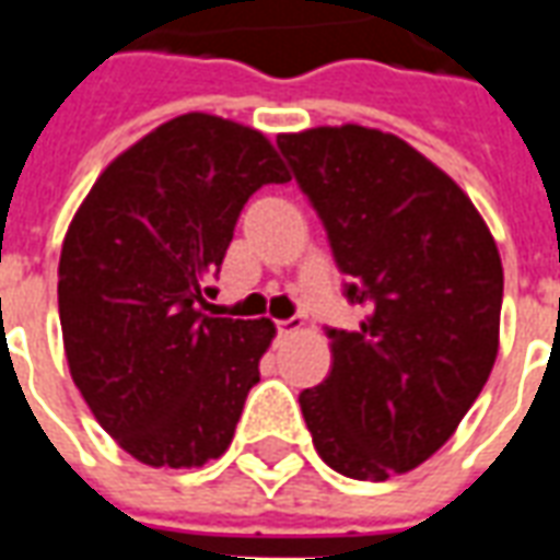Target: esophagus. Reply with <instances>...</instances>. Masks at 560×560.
<instances>
[{"mask_svg":"<svg viewBox=\"0 0 560 560\" xmlns=\"http://www.w3.org/2000/svg\"><path fill=\"white\" fill-rule=\"evenodd\" d=\"M296 329H303V320L300 317H288V320H279V332L281 336H291Z\"/></svg>","mask_w":560,"mask_h":560,"instance_id":"34e87169","label":"esophagus"}]
</instances>
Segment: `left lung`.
Segmentation results:
<instances>
[{"label": "left lung", "mask_w": 560, "mask_h": 560, "mask_svg": "<svg viewBox=\"0 0 560 560\" xmlns=\"http://www.w3.org/2000/svg\"><path fill=\"white\" fill-rule=\"evenodd\" d=\"M279 149L363 305L327 329L332 372L300 393L317 456L353 480L417 468L456 432L498 357L504 269L486 221L438 164L396 135L320 126Z\"/></svg>", "instance_id": "8db88e82"}]
</instances>
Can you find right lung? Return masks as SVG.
I'll list each match as a JSON object with an SVG mask.
<instances>
[{
	"mask_svg": "<svg viewBox=\"0 0 560 560\" xmlns=\"http://www.w3.org/2000/svg\"><path fill=\"white\" fill-rule=\"evenodd\" d=\"M288 179L257 128L183 114L116 155L68 224V369L104 432L149 468H200L231 446L276 327L200 305L245 200Z\"/></svg>",
	"mask_w": 560,
	"mask_h": 560,
	"instance_id": "right-lung-1",
	"label": "right lung"
}]
</instances>
